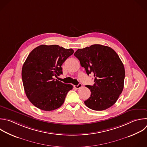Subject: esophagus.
<instances>
[{"label": "esophagus", "instance_id": "esophagus-1", "mask_svg": "<svg viewBox=\"0 0 147 147\" xmlns=\"http://www.w3.org/2000/svg\"><path fill=\"white\" fill-rule=\"evenodd\" d=\"M82 87V84L81 83H79L78 85H77V86H74V87L77 89H79V88H81Z\"/></svg>", "mask_w": 147, "mask_h": 147}]
</instances>
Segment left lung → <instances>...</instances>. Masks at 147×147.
I'll list each match as a JSON object with an SVG mask.
<instances>
[{"mask_svg":"<svg viewBox=\"0 0 147 147\" xmlns=\"http://www.w3.org/2000/svg\"><path fill=\"white\" fill-rule=\"evenodd\" d=\"M87 74L94 76L93 86L86 85L91 95L84 101L88 108L106 110L117 100L123 88L125 68L117 53L111 48L99 44L78 49L74 53Z\"/></svg>","mask_w":147,"mask_h":147,"instance_id":"left-lung-1","label":"left lung"}]
</instances>
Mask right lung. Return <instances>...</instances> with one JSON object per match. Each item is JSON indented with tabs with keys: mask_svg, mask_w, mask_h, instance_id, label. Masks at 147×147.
Returning a JSON list of instances; mask_svg holds the SVG:
<instances>
[{
	"mask_svg": "<svg viewBox=\"0 0 147 147\" xmlns=\"http://www.w3.org/2000/svg\"><path fill=\"white\" fill-rule=\"evenodd\" d=\"M72 49L57 45H41L28 55L22 69V78L26 95L30 102L44 111L59 108L73 86L57 79L63 74L61 65L74 53Z\"/></svg>",
	"mask_w": 147,
	"mask_h": 147,
	"instance_id": "1",
	"label": "right lung"
}]
</instances>
